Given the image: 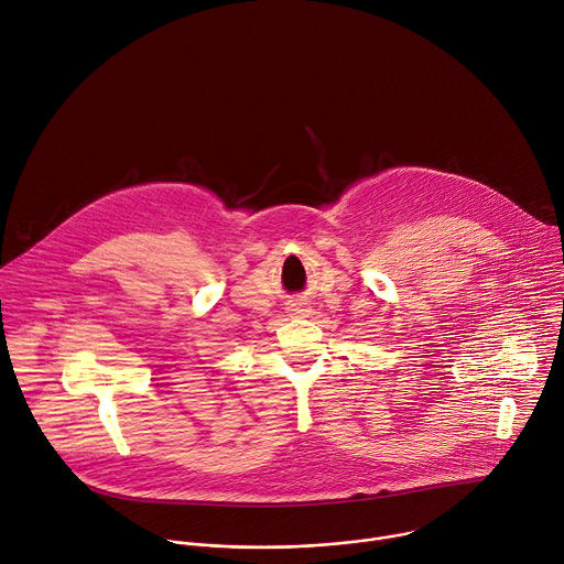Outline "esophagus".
<instances>
[{
	"label": "esophagus",
	"mask_w": 564,
	"mask_h": 564,
	"mask_svg": "<svg viewBox=\"0 0 564 564\" xmlns=\"http://www.w3.org/2000/svg\"><path fill=\"white\" fill-rule=\"evenodd\" d=\"M301 312H303V310H301Z\"/></svg>",
	"instance_id": "esophagus-1"
}]
</instances>
